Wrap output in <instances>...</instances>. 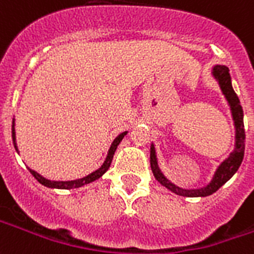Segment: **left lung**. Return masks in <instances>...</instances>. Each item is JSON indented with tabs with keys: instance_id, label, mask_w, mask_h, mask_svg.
I'll use <instances>...</instances> for the list:
<instances>
[{
	"instance_id": "obj_1",
	"label": "left lung",
	"mask_w": 254,
	"mask_h": 254,
	"mask_svg": "<svg viewBox=\"0 0 254 254\" xmlns=\"http://www.w3.org/2000/svg\"><path fill=\"white\" fill-rule=\"evenodd\" d=\"M213 77L220 85L222 94L225 96L228 105L230 108V113H232V119L235 123V149L230 153L229 156L224 160V161L218 165L213 179L206 187L198 188V189H184V188L177 187L176 184L170 183L169 180L166 179L164 173L158 166L157 154H156V148L154 144L150 146V168L154 174V177L158 183L161 184L162 187L169 189L176 194L184 197H206L213 194L214 191H217L220 188L232 179V176L239 170L241 162L244 158V152H245V129H244V112L243 106L240 104V100L237 94L233 90L232 86V78H230L229 69L225 65H216L212 69Z\"/></svg>"
}]
</instances>
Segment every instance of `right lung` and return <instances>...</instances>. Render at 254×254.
Instances as JSON below:
<instances>
[{
  "label": "right lung",
  "instance_id": "right-lung-1",
  "mask_svg": "<svg viewBox=\"0 0 254 254\" xmlns=\"http://www.w3.org/2000/svg\"><path fill=\"white\" fill-rule=\"evenodd\" d=\"M127 131H124L121 134H119L114 141L112 142L109 148V152H108V156H106L105 161L104 164L101 165V168H98L97 170H94L93 173L88 174V176H85L82 179H78V180H71V181H52V180H48L45 177H42L41 174L37 173L34 170H32L30 168H28L29 172L33 174V177L38 181L40 184H42L44 187H48V188H56V189H74V188H81L86 185V184H90L93 181H96L101 177L102 174L105 173L106 170L109 169L110 164H112V160H113V156H114V152H116V149L117 146L120 145V142L123 141V138L127 135ZM11 137H13V144H14V148L15 150L18 152V148H17V142H15V129H14V119H13V125H11Z\"/></svg>",
  "mask_w": 254,
  "mask_h": 254
}]
</instances>
